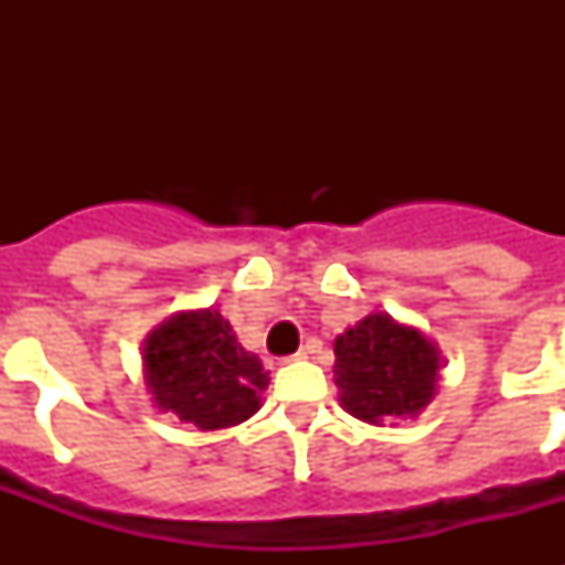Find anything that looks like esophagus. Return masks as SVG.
<instances>
[{
  "mask_svg": "<svg viewBox=\"0 0 565 565\" xmlns=\"http://www.w3.org/2000/svg\"><path fill=\"white\" fill-rule=\"evenodd\" d=\"M308 349H299V352L296 354H290V358H287V361H305V358H308Z\"/></svg>",
  "mask_w": 565,
  "mask_h": 565,
  "instance_id": "esophagus-1",
  "label": "esophagus"
}]
</instances>
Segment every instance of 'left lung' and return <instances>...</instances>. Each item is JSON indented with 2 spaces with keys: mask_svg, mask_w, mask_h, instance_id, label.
I'll return each mask as SVG.
<instances>
[{
  "mask_svg": "<svg viewBox=\"0 0 565 565\" xmlns=\"http://www.w3.org/2000/svg\"><path fill=\"white\" fill-rule=\"evenodd\" d=\"M443 363L425 331L375 310L334 340L340 407L377 428L416 419L437 395Z\"/></svg>",
  "mask_w": 565,
  "mask_h": 565,
  "instance_id": "8db88e82",
  "label": "left lung"
}]
</instances>
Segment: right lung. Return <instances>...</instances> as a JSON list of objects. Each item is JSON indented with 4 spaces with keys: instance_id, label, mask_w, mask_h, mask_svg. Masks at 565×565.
I'll return each instance as SVG.
<instances>
[{
    "instance_id": "1",
    "label": "right lung",
    "mask_w": 565,
    "mask_h": 565,
    "mask_svg": "<svg viewBox=\"0 0 565 565\" xmlns=\"http://www.w3.org/2000/svg\"><path fill=\"white\" fill-rule=\"evenodd\" d=\"M143 384L161 413L199 430L231 428L255 416L269 372L246 352L216 308L175 310L143 343Z\"/></svg>"
}]
</instances>
